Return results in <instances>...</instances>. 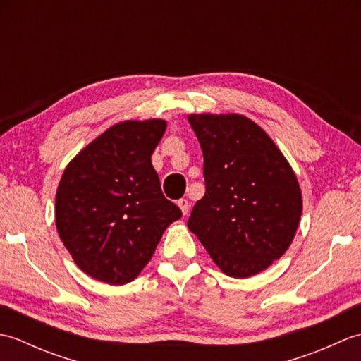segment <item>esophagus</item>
<instances>
[{"label": "esophagus", "mask_w": 361, "mask_h": 361, "mask_svg": "<svg viewBox=\"0 0 361 361\" xmlns=\"http://www.w3.org/2000/svg\"><path fill=\"white\" fill-rule=\"evenodd\" d=\"M178 206H180L181 212L186 216V214L189 212V202L186 200V198H180V200H178Z\"/></svg>", "instance_id": "obj_1"}]
</instances>
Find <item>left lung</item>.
<instances>
[{
    "mask_svg": "<svg viewBox=\"0 0 361 361\" xmlns=\"http://www.w3.org/2000/svg\"><path fill=\"white\" fill-rule=\"evenodd\" d=\"M204 158L206 194L188 228L221 271L250 278L282 257L295 239L302 192L287 158L239 113H192Z\"/></svg>",
    "mask_w": 361,
    "mask_h": 361,
    "instance_id": "1",
    "label": "left lung"
}]
</instances>
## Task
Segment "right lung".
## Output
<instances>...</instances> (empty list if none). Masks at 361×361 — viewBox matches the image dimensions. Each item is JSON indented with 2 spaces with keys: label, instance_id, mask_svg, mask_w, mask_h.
<instances>
[{
  "label": "right lung",
  "instance_id": "add662e5",
  "mask_svg": "<svg viewBox=\"0 0 361 361\" xmlns=\"http://www.w3.org/2000/svg\"><path fill=\"white\" fill-rule=\"evenodd\" d=\"M164 119H128L75 155L56 192V228L74 264L110 286L137 278L166 228L181 217L163 195L152 153Z\"/></svg>",
  "mask_w": 361,
  "mask_h": 361
}]
</instances>
